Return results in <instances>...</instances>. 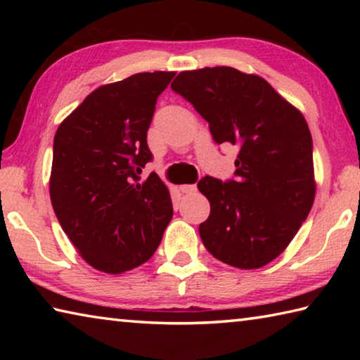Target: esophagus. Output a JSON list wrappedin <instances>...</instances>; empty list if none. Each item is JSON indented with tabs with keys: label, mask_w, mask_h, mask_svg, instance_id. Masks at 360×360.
Returning <instances> with one entry per match:
<instances>
[{
	"label": "esophagus",
	"mask_w": 360,
	"mask_h": 360,
	"mask_svg": "<svg viewBox=\"0 0 360 360\" xmlns=\"http://www.w3.org/2000/svg\"><path fill=\"white\" fill-rule=\"evenodd\" d=\"M179 191L182 193H195V192H197V186H195V184H184V186H179Z\"/></svg>",
	"instance_id": "34e87169"
}]
</instances>
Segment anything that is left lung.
<instances>
[{
    "instance_id": "obj_1",
    "label": "left lung",
    "mask_w": 360,
    "mask_h": 360,
    "mask_svg": "<svg viewBox=\"0 0 360 360\" xmlns=\"http://www.w3.org/2000/svg\"><path fill=\"white\" fill-rule=\"evenodd\" d=\"M172 89L210 124L217 144H238L236 179L205 176L211 212L200 224L210 254L254 270L281 254L311 211L313 139L303 114L265 79L230 66L182 71Z\"/></svg>"
}]
</instances>
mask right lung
<instances>
[{
    "mask_svg": "<svg viewBox=\"0 0 360 360\" xmlns=\"http://www.w3.org/2000/svg\"><path fill=\"white\" fill-rule=\"evenodd\" d=\"M174 71L138 72L94 90L53 138L49 191L60 225L81 257L109 275L154 255L173 217L168 187L155 173L148 130L158 95Z\"/></svg>",
    "mask_w": 360,
    "mask_h": 360,
    "instance_id": "right-lung-1",
    "label": "right lung"
}]
</instances>
